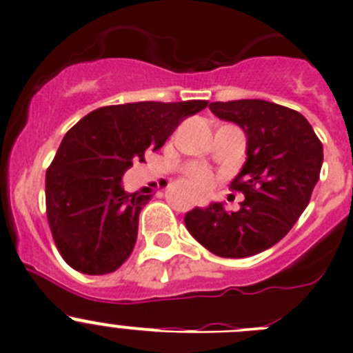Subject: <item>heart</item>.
<instances>
[{"mask_svg":"<svg viewBox=\"0 0 353 353\" xmlns=\"http://www.w3.org/2000/svg\"><path fill=\"white\" fill-rule=\"evenodd\" d=\"M184 179L190 186H193L198 191H207L210 190L214 184V174L203 165L198 163H191V165L184 167Z\"/></svg>","mask_w":353,"mask_h":353,"instance_id":"b5f03b06","label":"heart"}]
</instances>
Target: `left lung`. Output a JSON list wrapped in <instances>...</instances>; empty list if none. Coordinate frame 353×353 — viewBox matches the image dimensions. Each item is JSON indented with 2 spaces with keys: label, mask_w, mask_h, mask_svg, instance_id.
<instances>
[{
  "label": "left lung",
  "mask_w": 353,
  "mask_h": 353,
  "mask_svg": "<svg viewBox=\"0 0 353 353\" xmlns=\"http://www.w3.org/2000/svg\"><path fill=\"white\" fill-rule=\"evenodd\" d=\"M246 134V162L231 190L245 200L193 208L184 224L208 252L243 259L281 241L309 205L323 165V143L300 112L263 100L214 101L208 107Z\"/></svg>",
  "instance_id": "left-lung-1"
}]
</instances>
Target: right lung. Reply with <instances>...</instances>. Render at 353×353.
Listing matches in <instances>:
<instances>
[{
    "label": "right lung",
    "mask_w": 353,
    "mask_h": 353,
    "mask_svg": "<svg viewBox=\"0 0 353 353\" xmlns=\"http://www.w3.org/2000/svg\"><path fill=\"white\" fill-rule=\"evenodd\" d=\"M207 105L205 100L110 105L82 117L65 134L46 170V215L54 245L72 269L108 274L129 259L139 212L152 194L125 193L122 176Z\"/></svg>",
    "instance_id": "1"
}]
</instances>
